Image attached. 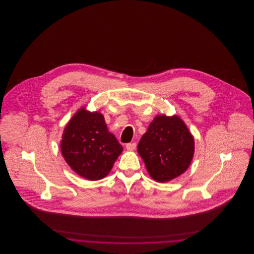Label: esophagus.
Segmentation results:
<instances>
[{
    "mask_svg": "<svg viewBox=\"0 0 254 254\" xmlns=\"http://www.w3.org/2000/svg\"><path fill=\"white\" fill-rule=\"evenodd\" d=\"M126 147H127V150L132 151V150L135 149V147H136V143H129V144H127V145H126Z\"/></svg>",
    "mask_w": 254,
    "mask_h": 254,
    "instance_id": "1",
    "label": "esophagus"
}]
</instances>
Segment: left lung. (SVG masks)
I'll list each match as a JSON object with an SVG mask.
<instances>
[{"instance_id": "1", "label": "left lung", "mask_w": 254, "mask_h": 254, "mask_svg": "<svg viewBox=\"0 0 254 254\" xmlns=\"http://www.w3.org/2000/svg\"><path fill=\"white\" fill-rule=\"evenodd\" d=\"M137 149L150 177L166 183L189 169L195 150L193 135L180 116L161 114L149 124Z\"/></svg>"}]
</instances>
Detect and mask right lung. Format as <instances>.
I'll return each mask as SVG.
<instances>
[{"instance_id":"add662e5","label":"right lung","mask_w":254,"mask_h":254,"mask_svg":"<svg viewBox=\"0 0 254 254\" xmlns=\"http://www.w3.org/2000/svg\"><path fill=\"white\" fill-rule=\"evenodd\" d=\"M123 151L116 137L109 131L104 115L78 109L65 126L61 152L78 175L89 181L105 178Z\"/></svg>"}]
</instances>
